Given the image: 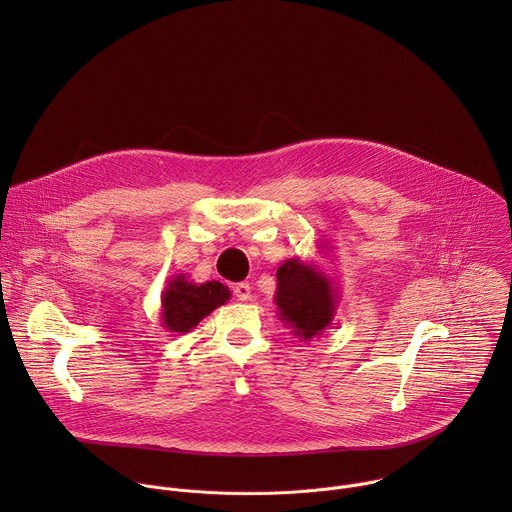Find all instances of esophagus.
I'll list each match as a JSON object with an SVG mask.
<instances>
[{"label":"esophagus","mask_w":512,"mask_h":512,"mask_svg":"<svg viewBox=\"0 0 512 512\" xmlns=\"http://www.w3.org/2000/svg\"><path fill=\"white\" fill-rule=\"evenodd\" d=\"M233 294L237 300L241 302H249L253 298V291H251V285L247 281H241V283H235L233 285Z\"/></svg>","instance_id":"obj_1"}]
</instances>
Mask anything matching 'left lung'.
<instances>
[{"instance_id":"1","label":"left lung","mask_w":512,"mask_h":512,"mask_svg":"<svg viewBox=\"0 0 512 512\" xmlns=\"http://www.w3.org/2000/svg\"><path fill=\"white\" fill-rule=\"evenodd\" d=\"M326 243L320 245V249ZM322 253V251H320ZM334 279L314 261L285 259L277 269L275 306L279 320L300 340L320 338L330 328L338 308Z\"/></svg>"}]
</instances>
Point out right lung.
I'll list each match as a JSON object with an SVG mask.
<instances>
[{"label":"right lung","mask_w":512,"mask_h":512,"mask_svg":"<svg viewBox=\"0 0 512 512\" xmlns=\"http://www.w3.org/2000/svg\"><path fill=\"white\" fill-rule=\"evenodd\" d=\"M229 300L231 289L221 281L194 283L184 273H178L162 291V326L170 332L186 334Z\"/></svg>","instance_id":"right-lung-1"}]
</instances>
